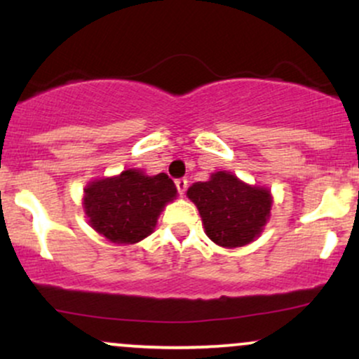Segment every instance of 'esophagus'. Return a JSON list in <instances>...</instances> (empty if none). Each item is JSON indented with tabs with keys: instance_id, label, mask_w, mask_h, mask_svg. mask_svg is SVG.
Returning a JSON list of instances; mask_svg holds the SVG:
<instances>
[{
	"instance_id": "obj_1",
	"label": "esophagus",
	"mask_w": 359,
	"mask_h": 359,
	"mask_svg": "<svg viewBox=\"0 0 359 359\" xmlns=\"http://www.w3.org/2000/svg\"><path fill=\"white\" fill-rule=\"evenodd\" d=\"M175 185H177V191H179L180 196H182V194L185 192V189H187V179H177Z\"/></svg>"
}]
</instances>
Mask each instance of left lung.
<instances>
[{
    "mask_svg": "<svg viewBox=\"0 0 359 359\" xmlns=\"http://www.w3.org/2000/svg\"><path fill=\"white\" fill-rule=\"evenodd\" d=\"M187 197L199 209L204 231L222 248L253 243L270 219V189L250 185L228 170L214 172L205 182L187 189Z\"/></svg>",
    "mask_w": 359,
    "mask_h": 359,
    "instance_id": "8db88e82",
    "label": "left lung"
}]
</instances>
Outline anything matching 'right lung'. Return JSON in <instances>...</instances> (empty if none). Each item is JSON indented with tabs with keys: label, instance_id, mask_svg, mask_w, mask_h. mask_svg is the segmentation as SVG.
Wrapping results in <instances>:
<instances>
[{
	"label": "right lung",
	"instance_id": "add662e5",
	"mask_svg": "<svg viewBox=\"0 0 359 359\" xmlns=\"http://www.w3.org/2000/svg\"><path fill=\"white\" fill-rule=\"evenodd\" d=\"M177 197L167 174L147 175L126 168L113 177L90 180L82 208L90 228L116 245H135L154 233L160 212Z\"/></svg>",
	"mask_w": 359,
	"mask_h": 359
}]
</instances>
